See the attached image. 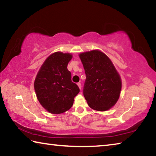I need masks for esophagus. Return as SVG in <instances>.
Instances as JSON below:
<instances>
[{
  "label": "esophagus",
  "mask_w": 156,
  "mask_h": 156,
  "mask_svg": "<svg viewBox=\"0 0 156 156\" xmlns=\"http://www.w3.org/2000/svg\"><path fill=\"white\" fill-rule=\"evenodd\" d=\"M77 84H78V87H79V88H80V89H81V88H82V86H81V83H77Z\"/></svg>",
  "instance_id": "34e87169"
}]
</instances>
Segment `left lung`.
<instances>
[{"mask_svg": "<svg viewBox=\"0 0 156 156\" xmlns=\"http://www.w3.org/2000/svg\"><path fill=\"white\" fill-rule=\"evenodd\" d=\"M86 74L83 95L91 109L104 112L114 106L120 97L121 78L107 55L98 50L82 53Z\"/></svg>", "mask_w": 156, "mask_h": 156, "instance_id": "8db88e82", "label": "left lung"}]
</instances>
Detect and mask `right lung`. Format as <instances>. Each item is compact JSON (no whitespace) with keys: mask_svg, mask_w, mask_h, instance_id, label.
<instances>
[{"mask_svg":"<svg viewBox=\"0 0 156 156\" xmlns=\"http://www.w3.org/2000/svg\"><path fill=\"white\" fill-rule=\"evenodd\" d=\"M72 55L55 52L47 58L38 72L35 89L39 102L47 112L54 114L65 112L72 107L74 98L80 92L72 81L67 65Z\"/></svg>","mask_w":156,"mask_h":156,"instance_id":"right-lung-1","label":"right lung"}]
</instances>
